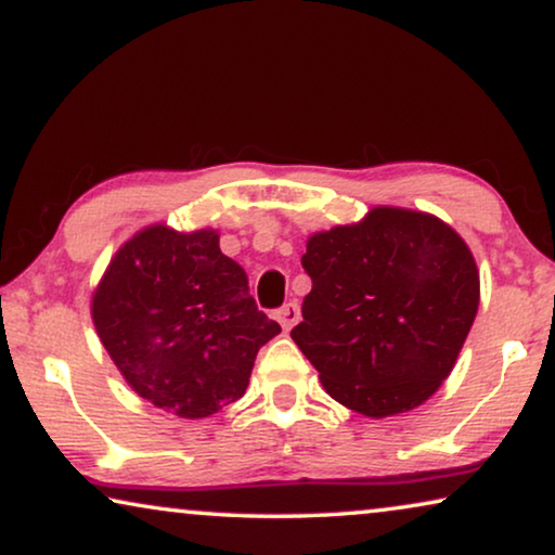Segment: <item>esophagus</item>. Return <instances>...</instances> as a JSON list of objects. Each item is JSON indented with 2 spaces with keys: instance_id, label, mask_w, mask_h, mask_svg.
Listing matches in <instances>:
<instances>
[{
  "instance_id": "1",
  "label": "esophagus",
  "mask_w": 555,
  "mask_h": 555,
  "mask_svg": "<svg viewBox=\"0 0 555 555\" xmlns=\"http://www.w3.org/2000/svg\"><path fill=\"white\" fill-rule=\"evenodd\" d=\"M276 319H279V324L284 326V330L288 332V330H292V326L299 324V319H301L299 304H296V301H286L284 307H281V309L276 311Z\"/></svg>"
}]
</instances>
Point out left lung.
I'll return each mask as SVG.
<instances>
[{
	"label": "left lung",
	"instance_id": "left-lung-1",
	"mask_svg": "<svg viewBox=\"0 0 555 555\" xmlns=\"http://www.w3.org/2000/svg\"><path fill=\"white\" fill-rule=\"evenodd\" d=\"M292 339L326 392L366 417L415 410L455 366L478 314L480 276L448 223L408 208L314 233Z\"/></svg>",
	"mask_w": 555,
	"mask_h": 555
}]
</instances>
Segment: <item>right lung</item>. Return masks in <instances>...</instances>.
I'll return each mask as SVG.
<instances>
[{"label": "right lung", "instance_id": "right-lung-1", "mask_svg": "<svg viewBox=\"0 0 555 555\" xmlns=\"http://www.w3.org/2000/svg\"><path fill=\"white\" fill-rule=\"evenodd\" d=\"M92 322L125 382L155 408L198 420L244 397L281 326L210 229L135 233L92 294Z\"/></svg>", "mask_w": 555, "mask_h": 555}]
</instances>
